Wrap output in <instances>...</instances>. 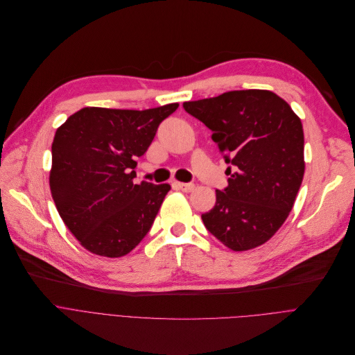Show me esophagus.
Segmentation results:
<instances>
[{"label":"esophagus","instance_id":"esophagus-1","mask_svg":"<svg viewBox=\"0 0 355 355\" xmlns=\"http://www.w3.org/2000/svg\"><path fill=\"white\" fill-rule=\"evenodd\" d=\"M176 186L182 192H192L195 189L193 183H182V182H176Z\"/></svg>","mask_w":355,"mask_h":355}]
</instances>
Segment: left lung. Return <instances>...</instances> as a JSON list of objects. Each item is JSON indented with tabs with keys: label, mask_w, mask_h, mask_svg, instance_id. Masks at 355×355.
Returning a JSON list of instances; mask_svg holds the SVG:
<instances>
[{
	"label": "left lung",
	"mask_w": 355,
	"mask_h": 355,
	"mask_svg": "<svg viewBox=\"0 0 355 355\" xmlns=\"http://www.w3.org/2000/svg\"><path fill=\"white\" fill-rule=\"evenodd\" d=\"M183 109L212 130L229 175L202 220L232 251H248L275 235L302 183L304 130L289 104L269 90H235L184 101Z\"/></svg>",
	"instance_id": "obj_1"
}]
</instances>
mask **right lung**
<instances>
[{"label":"right lung","mask_w":355,"mask_h":355,"mask_svg":"<svg viewBox=\"0 0 355 355\" xmlns=\"http://www.w3.org/2000/svg\"><path fill=\"white\" fill-rule=\"evenodd\" d=\"M178 103L148 110L85 107L57 129L50 189L57 211L92 254L120 258L148 235L171 184H136V157Z\"/></svg>","instance_id":"add662e5"}]
</instances>
